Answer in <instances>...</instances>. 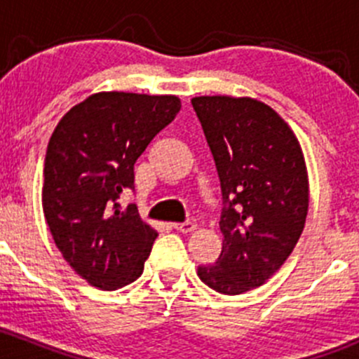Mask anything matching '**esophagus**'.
<instances>
[{
    "label": "esophagus",
    "instance_id": "obj_1",
    "mask_svg": "<svg viewBox=\"0 0 359 359\" xmlns=\"http://www.w3.org/2000/svg\"><path fill=\"white\" fill-rule=\"evenodd\" d=\"M173 229L179 231V233H191V231L196 229V224H194V222H180V224H173Z\"/></svg>",
    "mask_w": 359,
    "mask_h": 359
}]
</instances>
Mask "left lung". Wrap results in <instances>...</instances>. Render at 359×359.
I'll return each instance as SVG.
<instances>
[{
    "label": "left lung",
    "instance_id": "left-lung-1",
    "mask_svg": "<svg viewBox=\"0 0 359 359\" xmlns=\"http://www.w3.org/2000/svg\"><path fill=\"white\" fill-rule=\"evenodd\" d=\"M222 191V252L198 267L205 285L240 295L266 283L295 248L309 208L302 149L285 119L250 97L191 100Z\"/></svg>",
    "mask_w": 359,
    "mask_h": 359
}]
</instances>
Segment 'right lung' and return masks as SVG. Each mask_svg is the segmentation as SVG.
<instances>
[{"label":"right lung","mask_w":359,"mask_h":359,"mask_svg":"<svg viewBox=\"0 0 359 359\" xmlns=\"http://www.w3.org/2000/svg\"><path fill=\"white\" fill-rule=\"evenodd\" d=\"M180 111L175 95L99 92L69 109L50 137L43 213L53 241L76 274L116 290L142 274L158 233L135 205L133 165Z\"/></svg>","instance_id":"obj_1"}]
</instances>
